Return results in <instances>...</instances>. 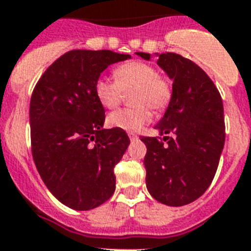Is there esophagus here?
<instances>
[{"instance_id":"obj_1","label":"esophagus","mask_w":251,"mask_h":251,"mask_svg":"<svg viewBox=\"0 0 251 251\" xmlns=\"http://www.w3.org/2000/svg\"><path fill=\"white\" fill-rule=\"evenodd\" d=\"M128 138H130V140L131 141H134V140H138V135L136 134H134V132H128Z\"/></svg>"}]
</instances>
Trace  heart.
Here are the masks:
<instances>
[{"instance_id": "1", "label": "heart", "mask_w": 251, "mask_h": 251, "mask_svg": "<svg viewBox=\"0 0 251 251\" xmlns=\"http://www.w3.org/2000/svg\"><path fill=\"white\" fill-rule=\"evenodd\" d=\"M115 80L100 77L95 82V95L106 108H115L121 102L123 92L134 91L131 103L135 107L121 108L110 113L108 125L127 132L140 131L151 121V111L163 112L173 100L174 88L169 78L159 74L154 65L143 60H130L113 71Z\"/></svg>"}]
</instances>
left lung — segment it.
Segmentation results:
<instances>
[{"label":"left lung","mask_w":251,"mask_h":251,"mask_svg":"<svg viewBox=\"0 0 251 251\" xmlns=\"http://www.w3.org/2000/svg\"><path fill=\"white\" fill-rule=\"evenodd\" d=\"M158 65L173 79L174 95L155 125L165 136L140 138L147 145V187L160 203L184 206L201 197L216 174L225 144L224 104L212 79L192 60L163 53Z\"/></svg>","instance_id":"obj_1"}]
</instances>
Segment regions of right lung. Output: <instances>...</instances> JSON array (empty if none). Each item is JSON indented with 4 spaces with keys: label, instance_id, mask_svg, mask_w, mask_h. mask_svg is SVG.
Wrapping results in <instances>:
<instances>
[{
    "label": "right lung",
    "instance_id": "add662e5",
    "mask_svg": "<svg viewBox=\"0 0 251 251\" xmlns=\"http://www.w3.org/2000/svg\"><path fill=\"white\" fill-rule=\"evenodd\" d=\"M128 58L111 50H71L50 65L32 91V158L51 195L69 208L92 210L116 188L113 168L130 139L120 128H102L104 108L95 82L108 65Z\"/></svg>",
    "mask_w": 251,
    "mask_h": 251
}]
</instances>
